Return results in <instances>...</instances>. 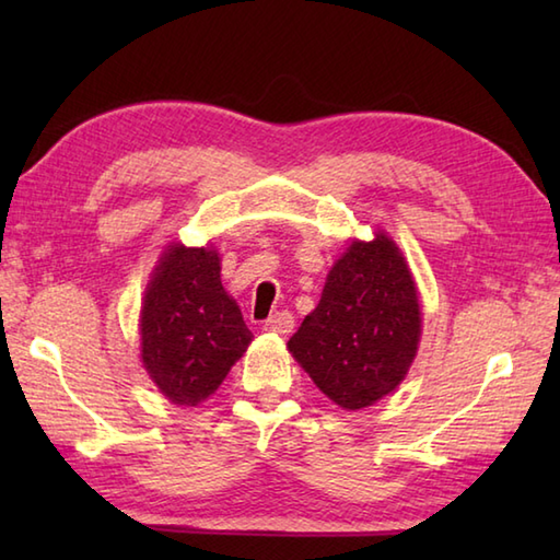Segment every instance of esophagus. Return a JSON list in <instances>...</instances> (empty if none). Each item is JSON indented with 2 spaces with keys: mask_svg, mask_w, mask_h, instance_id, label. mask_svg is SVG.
Instances as JSON below:
<instances>
[{
  "mask_svg": "<svg viewBox=\"0 0 560 560\" xmlns=\"http://www.w3.org/2000/svg\"><path fill=\"white\" fill-rule=\"evenodd\" d=\"M293 315L291 313H287V311H281V313H277V315H271L267 323H265V329L267 331H271V335H291L293 331Z\"/></svg>",
  "mask_w": 560,
  "mask_h": 560,
  "instance_id": "esophagus-1",
  "label": "esophagus"
}]
</instances>
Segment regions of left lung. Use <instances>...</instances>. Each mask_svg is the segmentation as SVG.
Listing matches in <instances>:
<instances>
[{
    "instance_id": "8db88e82",
    "label": "left lung",
    "mask_w": 560,
    "mask_h": 560,
    "mask_svg": "<svg viewBox=\"0 0 560 560\" xmlns=\"http://www.w3.org/2000/svg\"><path fill=\"white\" fill-rule=\"evenodd\" d=\"M421 339L416 283L397 243L377 231L329 269L323 299L289 341L303 371L341 409H363L407 377Z\"/></svg>"
}]
</instances>
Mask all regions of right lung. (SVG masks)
Listing matches in <instances>:
<instances>
[{
    "instance_id": "1",
    "label": "right lung",
    "mask_w": 560,
    "mask_h": 560,
    "mask_svg": "<svg viewBox=\"0 0 560 560\" xmlns=\"http://www.w3.org/2000/svg\"><path fill=\"white\" fill-rule=\"evenodd\" d=\"M141 363L177 407H197L247 351L253 331L221 283L211 247L171 243L141 303Z\"/></svg>"
}]
</instances>
